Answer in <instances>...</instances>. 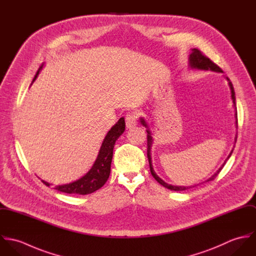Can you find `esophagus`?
<instances>
[{
    "instance_id": "1",
    "label": "esophagus",
    "mask_w": 256,
    "mask_h": 256,
    "mask_svg": "<svg viewBox=\"0 0 256 256\" xmlns=\"http://www.w3.org/2000/svg\"><path fill=\"white\" fill-rule=\"evenodd\" d=\"M126 121V127L128 129H131L137 125V114L135 113H128L125 117Z\"/></svg>"
}]
</instances>
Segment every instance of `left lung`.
Here are the masks:
<instances>
[{
	"mask_svg": "<svg viewBox=\"0 0 256 256\" xmlns=\"http://www.w3.org/2000/svg\"><path fill=\"white\" fill-rule=\"evenodd\" d=\"M189 66H190L191 69H198V70H205V71L211 70V71H214V72L222 73V70L220 68L218 65H216L214 62H212L208 57H206L205 55H203V54L201 53V51L198 50V49H196V48L192 49V53H191L190 56H189ZM226 80L228 82V86H230V88L232 100V102H234V110H236V108L234 90L232 84V82L230 80V78H228V76H226ZM236 126H238V114H236ZM140 122L142 123L143 126H145L146 128V133H148V134H146V138H148V142H146V144H148V148H146V156H148V164H150V174H152V176H154V178L158 182L160 183V184H162L164 187H166V188H168V189H170V190H174V191H183V190H187V189H189V188H192V187L196 186V185H193V186H187V187H185V186H176V185L168 184V183L164 182L162 178H160L156 176V174L154 172V168H152V156H150V148H152V137L150 131L148 127V124H146L145 119H144V118H140ZM232 150H232V152H230V154H228V156L226 160L230 158V156L232 154ZM224 164H226V162H224V164L217 170V172H216L214 176H212L209 180H207L205 182L214 180L217 178V176L219 174L220 172L222 170V166H224Z\"/></svg>",
	"mask_w": 256,
	"mask_h": 256,
	"instance_id": "8db88e82",
	"label": "left lung"
}]
</instances>
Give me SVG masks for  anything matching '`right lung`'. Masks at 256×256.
<instances>
[{
  "label": "right lung",
  "instance_id": "1",
  "mask_svg": "<svg viewBox=\"0 0 256 256\" xmlns=\"http://www.w3.org/2000/svg\"><path fill=\"white\" fill-rule=\"evenodd\" d=\"M42 66L37 71L36 74L34 78H36L41 70ZM125 130V120L123 117H121L118 122L110 129L106 136L102 145L100 146V152L98 154V158L92 166V168L90 170V172L84 176L82 178L64 185H57L54 186V189L69 193V194H80V195H86L90 194L100 187H102L106 182H108L110 174V166H111V160L113 156V148L115 145L116 140L123 134ZM46 186H50V183L46 182L44 180H41Z\"/></svg>",
  "mask_w": 256,
  "mask_h": 256
}]
</instances>
